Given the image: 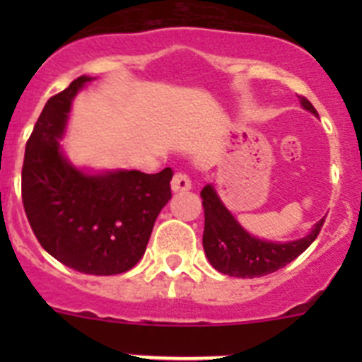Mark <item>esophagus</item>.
<instances>
[{
    "instance_id": "esophagus-1",
    "label": "esophagus",
    "mask_w": 362,
    "mask_h": 362,
    "mask_svg": "<svg viewBox=\"0 0 362 362\" xmlns=\"http://www.w3.org/2000/svg\"><path fill=\"white\" fill-rule=\"evenodd\" d=\"M171 189H173V192L189 191L191 189V178L185 173H175L173 178H171Z\"/></svg>"
}]
</instances>
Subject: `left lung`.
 <instances>
[{
    "mask_svg": "<svg viewBox=\"0 0 362 362\" xmlns=\"http://www.w3.org/2000/svg\"><path fill=\"white\" fill-rule=\"evenodd\" d=\"M303 108L319 117L313 105L299 96ZM204 210L203 247L208 261L217 272L240 279L264 276L293 262L308 249L322 229L324 218L313 226L312 233L296 242L275 243L254 238L236 222L231 211L224 206L211 185L202 191Z\"/></svg>",
    "mask_w": 362,
    "mask_h": 362,
    "instance_id": "8db88e82",
    "label": "left lung"
}]
</instances>
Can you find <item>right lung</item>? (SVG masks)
<instances>
[{
    "label": "right lung",
    "instance_id": "1",
    "mask_svg": "<svg viewBox=\"0 0 362 362\" xmlns=\"http://www.w3.org/2000/svg\"><path fill=\"white\" fill-rule=\"evenodd\" d=\"M90 82L78 76L50 98L25 144L23 203L40 245L86 275H117L133 268L147 249L159 211L170 202L171 168L87 175L61 152L75 94Z\"/></svg>",
    "mask_w": 362,
    "mask_h": 362
}]
</instances>
